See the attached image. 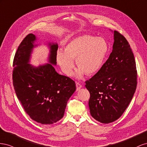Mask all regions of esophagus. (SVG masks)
<instances>
[{"instance_id":"1","label":"esophagus","mask_w":147,"mask_h":147,"mask_svg":"<svg viewBox=\"0 0 147 147\" xmlns=\"http://www.w3.org/2000/svg\"><path fill=\"white\" fill-rule=\"evenodd\" d=\"M76 90H79L82 87L81 84L80 82H76Z\"/></svg>"}]
</instances>
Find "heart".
Instances as JSON below:
<instances>
[{
	"label": "heart",
	"instance_id": "heart-1",
	"mask_svg": "<svg viewBox=\"0 0 147 147\" xmlns=\"http://www.w3.org/2000/svg\"><path fill=\"white\" fill-rule=\"evenodd\" d=\"M108 51L107 41L102 37L83 35L73 39L65 47V51L58 52L57 61L67 76H71L74 68L73 60L76 59L79 69L78 77L84 73L92 76L102 68Z\"/></svg>",
	"mask_w": 147,
	"mask_h": 147
}]
</instances>
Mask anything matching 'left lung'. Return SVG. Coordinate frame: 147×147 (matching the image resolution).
I'll return each mask as SVG.
<instances>
[{
  "instance_id": "left-lung-1",
  "label": "left lung",
  "mask_w": 147,
  "mask_h": 147,
  "mask_svg": "<svg viewBox=\"0 0 147 147\" xmlns=\"http://www.w3.org/2000/svg\"><path fill=\"white\" fill-rule=\"evenodd\" d=\"M112 52L86 87L90 92L91 116L108 124L119 118L126 110L137 87V72L134 53L124 36L114 31Z\"/></svg>"
}]
</instances>
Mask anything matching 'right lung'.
Returning <instances> with one entry per match:
<instances>
[{"label":"right lung","instance_id":"1","mask_svg":"<svg viewBox=\"0 0 147 147\" xmlns=\"http://www.w3.org/2000/svg\"><path fill=\"white\" fill-rule=\"evenodd\" d=\"M36 40L34 34H29L18 47L13 62V85L29 117L42 124H52L63 117L76 84L69 77L57 73L52 65L57 64V44H49L51 64L38 67L28 64Z\"/></svg>","mask_w":147,"mask_h":147}]
</instances>
